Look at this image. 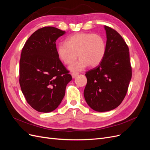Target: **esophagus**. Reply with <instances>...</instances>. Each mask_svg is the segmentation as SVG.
<instances>
[{
  "instance_id": "1",
  "label": "esophagus",
  "mask_w": 150,
  "mask_h": 150,
  "mask_svg": "<svg viewBox=\"0 0 150 150\" xmlns=\"http://www.w3.org/2000/svg\"><path fill=\"white\" fill-rule=\"evenodd\" d=\"M78 73H76V72H72V73L71 74V76L72 77V78H75L76 77H77L78 76Z\"/></svg>"
}]
</instances>
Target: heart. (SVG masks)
Instances as JSON below:
<instances>
[{"mask_svg": "<svg viewBox=\"0 0 150 150\" xmlns=\"http://www.w3.org/2000/svg\"><path fill=\"white\" fill-rule=\"evenodd\" d=\"M106 52L104 39L97 34L79 33L68 38L66 43H60L57 47L59 59L66 65L73 63L69 67L72 72L82 71L88 66L95 67L103 61Z\"/></svg>", "mask_w": 150, "mask_h": 150, "instance_id": "1", "label": "heart"}]
</instances>
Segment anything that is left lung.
I'll return each mask as SVG.
<instances>
[{"instance_id": "left-lung-1", "label": "left lung", "mask_w": 150, "mask_h": 150, "mask_svg": "<svg viewBox=\"0 0 150 150\" xmlns=\"http://www.w3.org/2000/svg\"><path fill=\"white\" fill-rule=\"evenodd\" d=\"M106 32V52L97 67L86 72L84 90L86 103L98 112L111 111L123 101L132 76L128 45L121 35L110 27Z\"/></svg>"}]
</instances>
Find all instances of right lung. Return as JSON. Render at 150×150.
<instances>
[{"instance_id": "obj_1", "label": "right lung", "mask_w": 150, "mask_h": 150, "mask_svg": "<svg viewBox=\"0 0 150 150\" xmlns=\"http://www.w3.org/2000/svg\"><path fill=\"white\" fill-rule=\"evenodd\" d=\"M65 33L54 27H44L30 36L22 49L21 88L28 103L39 112L56 110L72 80L57 54L56 41Z\"/></svg>"}]
</instances>
